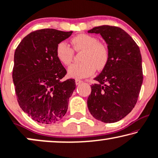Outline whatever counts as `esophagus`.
<instances>
[{
	"label": "esophagus",
	"instance_id": "1",
	"mask_svg": "<svg viewBox=\"0 0 158 158\" xmlns=\"http://www.w3.org/2000/svg\"><path fill=\"white\" fill-rule=\"evenodd\" d=\"M75 82H76V85H80L81 83H82V81H81V80H79V79H76Z\"/></svg>",
	"mask_w": 158,
	"mask_h": 158
}]
</instances>
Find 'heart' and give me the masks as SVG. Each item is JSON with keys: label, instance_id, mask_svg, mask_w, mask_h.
<instances>
[{"label": "heart", "instance_id": "obj_1", "mask_svg": "<svg viewBox=\"0 0 158 158\" xmlns=\"http://www.w3.org/2000/svg\"><path fill=\"white\" fill-rule=\"evenodd\" d=\"M76 51H83L81 63L71 65L68 68L69 77L81 79L93 74L95 69L102 70L109 60V52L105 44L98 42V38L87 34H81L71 40ZM56 56L63 64L68 66L73 57V50L68 43L62 41L56 48Z\"/></svg>", "mask_w": 158, "mask_h": 158}]
</instances>
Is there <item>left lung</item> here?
<instances>
[{
    "instance_id": "left-lung-1",
    "label": "left lung",
    "mask_w": 158,
    "mask_h": 158,
    "mask_svg": "<svg viewBox=\"0 0 158 158\" xmlns=\"http://www.w3.org/2000/svg\"><path fill=\"white\" fill-rule=\"evenodd\" d=\"M88 32L100 34L109 52L108 64L91 86L88 109L98 121L115 123L129 114L137 101L143 81L139 48L119 27L102 25Z\"/></svg>"
}]
</instances>
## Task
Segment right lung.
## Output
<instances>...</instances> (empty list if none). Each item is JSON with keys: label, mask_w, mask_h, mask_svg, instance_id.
Masks as SVG:
<instances>
[{"label": "right lung", "mask_w": 158, "mask_h": 158, "mask_svg": "<svg viewBox=\"0 0 158 158\" xmlns=\"http://www.w3.org/2000/svg\"><path fill=\"white\" fill-rule=\"evenodd\" d=\"M72 32L54 29L32 31L16 49L12 77L19 105L38 123H56L68 109L75 80L61 81L66 70L56 56V48Z\"/></svg>", "instance_id": "right-lung-1"}]
</instances>
